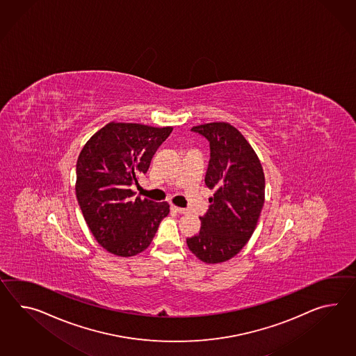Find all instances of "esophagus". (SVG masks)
<instances>
[{
    "instance_id": "esophagus-1",
    "label": "esophagus",
    "mask_w": 356,
    "mask_h": 356,
    "mask_svg": "<svg viewBox=\"0 0 356 356\" xmlns=\"http://www.w3.org/2000/svg\"><path fill=\"white\" fill-rule=\"evenodd\" d=\"M171 209L175 211V212H177V213H180V215H185V213H188V209H181V207H176V206H171Z\"/></svg>"
}]
</instances>
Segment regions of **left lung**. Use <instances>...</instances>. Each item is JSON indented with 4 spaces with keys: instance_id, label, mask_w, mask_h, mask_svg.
<instances>
[{
    "instance_id": "obj_1",
    "label": "left lung",
    "mask_w": 356,
    "mask_h": 356,
    "mask_svg": "<svg viewBox=\"0 0 356 356\" xmlns=\"http://www.w3.org/2000/svg\"><path fill=\"white\" fill-rule=\"evenodd\" d=\"M191 131L209 140L204 182L215 194L200 217V234L186 243L200 261L218 264L234 257L253 234L265 200V176L259 156L232 124L213 122Z\"/></svg>"
}]
</instances>
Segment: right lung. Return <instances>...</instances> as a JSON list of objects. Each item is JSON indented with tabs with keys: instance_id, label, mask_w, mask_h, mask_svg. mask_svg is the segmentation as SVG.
<instances>
[{
	"instance_id": "1",
	"label": "right lung",
	"mask_w": 356,
	"mask_h": 356,
	"mask_svg": "<svg viewBox=\"0 0 356 356\" xmlns=\"http://www.w3.org/2000/svg\"><path fill=\"white\" fill-rule=\"evenodd\" d=\"M172 127L109 123L88 140L76 165V194L87 225L97 243L121 257L145 251L161 221L170 213L167 202L132 198V185L147 174L156 149Z\"/></svg>"
}]
</instances>
